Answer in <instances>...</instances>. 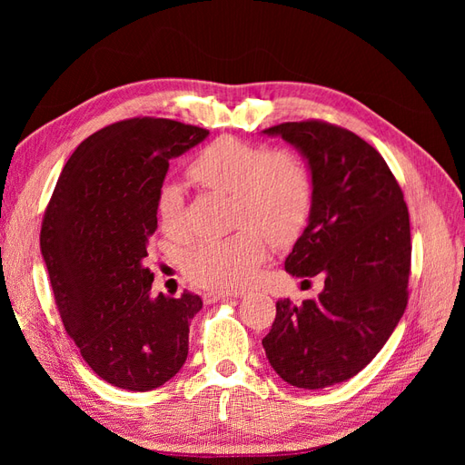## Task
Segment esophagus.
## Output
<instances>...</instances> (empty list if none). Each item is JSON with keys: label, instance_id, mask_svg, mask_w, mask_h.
<instances>
[{"label": "esophagus", "instance_id": "obj_1", "mask_svg": "<svg viewBox=\"0 0 465 465\" xmlns=\"http://www.w3.org/2000/svg\"><path fill=\"white\" fill-rule=\"evenodd\" d=\"M231 297H232V294H224V292H205L203 301L207 304H211V302H217V301H229Z\"/></svg>", "mask_w": 465, "mask_h": 465}]
</instances>
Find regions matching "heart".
Instances as JSON below:
<instances>
[{
  "label": "heart",
  "mask_w": 465,
  "mask_h": 465,
  "mask_svg": "<svg viewBox=\"0 0 465 465\" xmlns=\"http://www.w3.org/2000/svg\"><path fill=\"white\" fill-rule=\"evenodd\" d=\"M195 186L231 195V217L238 232L203 241L186 250L182 270L193 285L209 291L242 289L256 277L267 256V236L285 244L311 217L314 178L302 154L287 149H263L234 135H221L188 164ZM163 229L180 236L182 195L166 186L159 195Z\"/></svg>",
  "instance_id": "b5f03b06"
}]
</instances>
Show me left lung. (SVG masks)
Here are the masks:
<instances>
[{
    "instance_id": "obj_1",
    "label": "left lung",
    "mask_w": 465,
    "mask_h": 465,
    "mask_svg": "<svg viewBox=\"0 0 465 465\" xmlns=\"http://www.w3.org/2000/svg\"><path fill=\"white\" fill-rule=\"evenodd\" d=\"M297 147L314 178L308 227L285 260L291 275L323 277L316 299L277 301L262 345L291 386L320 390L361 372L407 306L411 231L403 192L364 139L322 120L263 130Z\"/></svg>"
}]
</instances>
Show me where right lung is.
<instances>
[{"label": "right lung", "instance_id": "right-lung-1", "mask_svg": "<svg viewBox=\"0 0 465 465\" xmlns=\"http://www.w3.org/2000/svg\"><path fill=\"white\" fill-rule=\"evenodd\" d=\"M209 135L166 118H130L83 142L58 178L40 229L65 331L108 384L149 391L186 362L198 294L151 292L147 242L168 161Z\"/></svg>", "mask_w": 465, "mask_h": 465}]
</instances>
